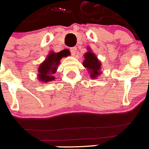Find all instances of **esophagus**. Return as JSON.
I'll return each instance as SVG.
<instances>
[{
  "label": "esophagus",
  "instance_id": "esophagus-1",
  "mask_svg": "<svg viewBox=\"0 0 149 149\" xmlns=\"http://www.w3.org/2000/svg\"><path fill=\"white\" fill-rule=\"evenodd\" d=\"M70 51H71V53H72V54L74 55L76 54V52H77V48H76V47H73V48H71Z\"/></svg>",
  "mask_w": 149,
  "mask_h": 149
}]
</instances>
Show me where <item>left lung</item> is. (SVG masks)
<instances>
[{
	"mask_svg": "<svg viewBox=\"0 0 149 149\" xmlns=\"http://www.w3.org/2000/svg\"><path fill=\"white\" fill-rule=\"evenodd\" d=\"M87 49V52L84 54L83 65L86 68L90 78L96 79L101 74V63L90 48Z\"/></svg>",
	"mask_w": 149,
	"mask_h": 149,
	"instance_id": "obj_1",
	"label": "left lung"
}]
</instances>
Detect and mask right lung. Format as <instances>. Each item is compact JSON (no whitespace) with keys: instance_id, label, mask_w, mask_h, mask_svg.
<instances>
[{"instance_id":"add662e5","label":"right lung","mask_w":149,"mask_h":149,"mask_svg":"<svg viewBox=\"0 0 149 149\" xmlns=\"http://www.w3.org/2000/svg\"><path fill=\"white\" fill-rule=\"evenodd\" d=\"M65 50L55 53L51 51L45 60L41 63L38 68V80L42 83H48L55 80L54 74L56 72L60 60L64 56H68Z\"/></svg>"}]
</instances>
